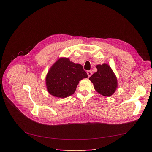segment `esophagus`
Listing matches in <instances>:
<instances>
[{
	"label": "esophagus",
	"mask_w": 152,
	"mask_h": 152,
	"mask_svg": "<svg viewBox=\"0 0 152 152\" xmlns=\"http://www.w3.org/2000/svg\"><path fill=\"white\" fill-rule=\"evenodd\" d=\"M86 73H87L88 77H90L92 75V72L91 71H87V72H86Z\"/></svg>",
	"instance_id": "1"
}]
</instances>
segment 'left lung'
I'll return each instance as SVG.
<instances>
[{"label": "left lung", "instance_id": "8db88e82", "mask_svg": "<svg viewBox=\"0 0 152 152\" xmlns=\"http://www.w3.org/2000/svg\"><path fill=\"white\" fill-rule=\"evenodd\" d=\"M96 68L97 72L89 79L93 83L94 88L98 93L105 97L111 96L118 88L117 79L115 73L106 63L97 65Z\"/></svg>", "mask_w": 152, "mask_h": 152}]
</instances>
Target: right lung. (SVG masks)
<instances>
[{"instance_id": "add662e5", "label": "right lung", "mask_w": 152, "mask_h": 152, "mask_svg": "<svg viewBox=\"0 0 152 152\" xmlns=\"http://www.w3.org/2000/svg\"><path fill=\"white\" fill-rule=\"evenodd\" d=\"M87 77L82 65L70 61L68 58L61 57L52 65L46 75V88L54 97L66 98L74 94L80 80Z\"/></svg>"}]
</instances>
